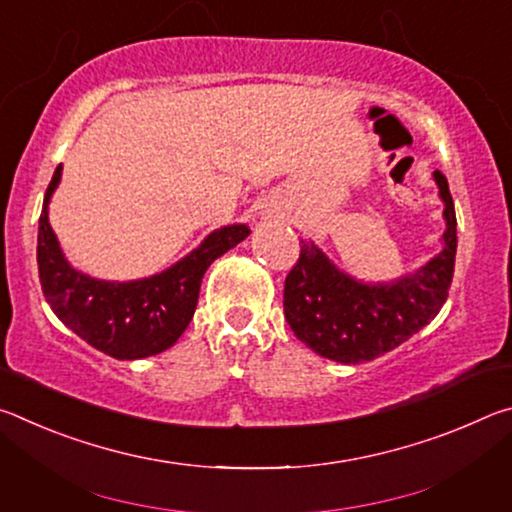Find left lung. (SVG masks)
I'll return each instance as SVG.
<instances>
[{"label": "left lung", "instance_id": "1", "mask_svg": "<svg viewBox=\"0 0 512 512\" xmlns=\"http://www.w3.org/2000/svg\"><path fill=\"white\" fill-rule=\"evenodd\" d=\"M443 201V250L418 271L391 282H363L341 271L314 241L284 282V318L293 334L325 359L363 363L395 350L429 325L447 300L456 259V212L447 178L433 171Z\"/></svg>", "mask_w": 512, "mask_h": 512}]
</instances>
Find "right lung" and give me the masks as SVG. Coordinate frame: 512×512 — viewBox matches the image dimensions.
<instances>
[{
    "label": "right lung",
    "instance_id": "1",
    "mask_svg": "<svg viewBox=\"0 0 512 512\" xmlns=\"http://www.w3.org/2000/svg\"><path fill=\"white\" fill-rule=\"evenodd\" d=\"M63 176L58 164L38 223V273L42 293L63 325L112 359L133 361L169 350L192 320L203 275L216 257L241 244L246 223L212 230L201 246L164 271L140 280H99L67 262L49 223V201Z\"/></svg>",
    "mask_w": 512,
    "mask_h": 512
}]
</instances>
